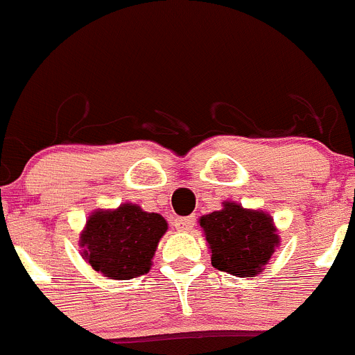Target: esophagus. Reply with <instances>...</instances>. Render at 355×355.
<instances>
[{"mask_svg":"<svg viewBox=\"0 0 355 355\" xmlns=\"http://www.w3.org/2000/svg\"><path fill=\"white\" fill-rule=\"evenodd\" d=\"M193 225H196V218L193 216H181V218H175L174 220V227L181 233H188V231H192Z\"/></svg>","mask_w":355,"mask_h":355,"instance_id":"obj_1","label":"esophagus"}]
</instances>
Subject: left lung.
<instances>
[{
  "instance_id": "8db88e82",
  "label": "left lung",
  "mask_w": 355,
  "mask_h": 355,
  "mask_svg": "<svg viewBox=\"0 0 355 355\" xmlns=\"http://www.w3.org/2000/svg\"><path fill=\"white\" fill-rule=\"evenodd\" d=\"M211 265L236 277H256L281 245L270 213L224 200L222 209L199 218Z\"/></svg>"
}]
</instances>
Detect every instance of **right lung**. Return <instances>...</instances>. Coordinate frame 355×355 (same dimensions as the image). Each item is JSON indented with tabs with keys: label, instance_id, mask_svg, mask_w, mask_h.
Segmentation results:
<instances>
[{
	"label": "right lung",
	"instance_id": "add662e5",
	"mask_svg": "<svg viewBox=\"0 0 355 355\" xmlns=\"http://www.w3.org/2000/svg\"><path fill=\"white\" fill-rule=\"evenodd\" d=\"M168 224L159 213L122 202L115 209H94L80 233L81 256L108 279L126 281L147 274Z\"/></svg>",
	"mask_w": 355,
	"mask_h": 355
}]
</instances>
